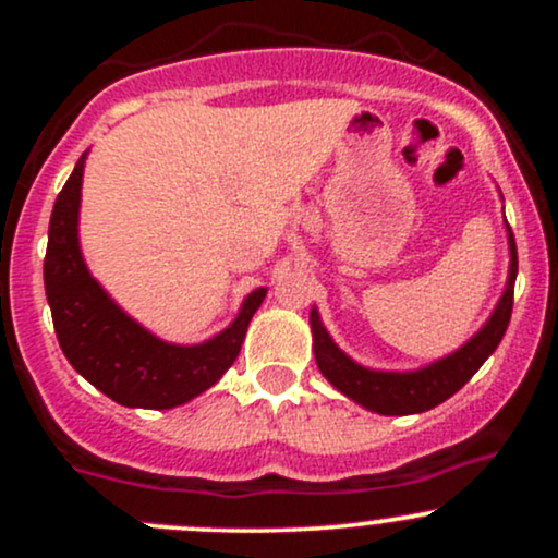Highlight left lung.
<instances>
[{
    "mask_svg": "<svg viewBox=\"0 0 558 558\" xmlns=\"http://www.w3.org/2000/svg\"><path fill=\"white\" fill-rule=\"evenodd\" d=\"M506 239H509V278H506V288L496 310L490 312L483 328L470 341L420 369L396 373V369H369L354 362L343 349H338V343L332 341L323 319H319L317 306H312V351H315V362L325 380L336 390H341L345 399L360 403L369 412L386 414V417L420 414L451 399L498 349L506 325L511 319L517 280V243L509 222H506Z\"/></svg>",
    "mask_w": 558,
    "mask_h": 558,
    "instance_id": "8db88e82",
    "label": "left lung"
}]
</instances>
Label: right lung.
<instances>
[{
	"instance_id": "add662e5",
	"label": "right lung",
	"mask_w": 558,
	"mask_h": 558,
	"mask_svg": "<svg viewBox=\"0 0 558 558\" xmlns=\"http://www.w3.org/2000/svg\"><path fill=\"white\" fill-rule=\"evenodd\" d=\"M88 151H83L57 196L44 257V288L62 354L78 375L120 407L172 409L213 388L239 356L254 312L267 296L257 288L243 299L239 317L217 336L194 345L168 343L136 323L81 254V185Z\"/></svg>"
}]
</instances>
